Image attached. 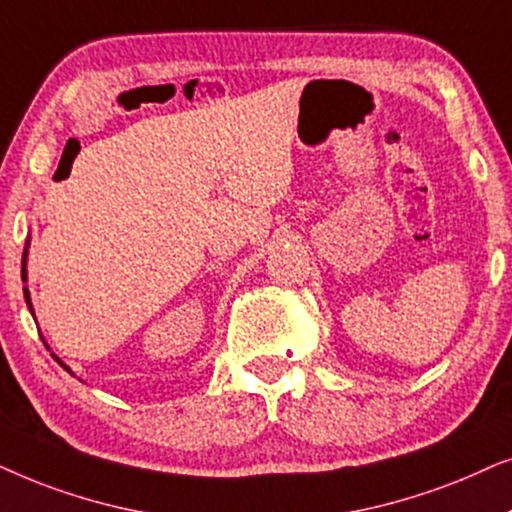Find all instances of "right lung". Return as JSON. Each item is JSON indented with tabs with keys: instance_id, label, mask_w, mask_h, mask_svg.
Returning a JSON list of instances; mask_svg holds the SVG:
<instances>
[{
	"instance_id": "obj_1",
	"label": "right lung",
	"mask_w": 512,
	"mask_h": 512,
	"mask_svg": "<svg viewBox=\"0 0 512 512\" xmlns=\"http://www.w3.org/2000/svg\"><path fill=\"white\" fill-rule=\"evenodd\" d=\"M25 255H27V250L23 252V271H20V276H23V281H25V278H27V269H25ZM25 292V302H27V306H30V311H32V302H30V292H27V288L23 290ZM58 363H60V360H58ZM60 365H63V363H60ZM65 367V365H63ZM65 370H67V367H65Z\"/></svg>"
}]
</instances>
